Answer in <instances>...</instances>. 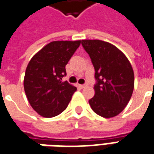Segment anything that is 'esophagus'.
Wrapping results in <instances>:
<instances>
[{
	"mask_svg": "<svg viewBox=\"0 0 154 154\" xmlns=\"http://www.w3.org/2000/svg\"><path fill=\"white\" fill-rule=\"evenodd\" d=\"M88 85L87 84H84V85H80V87L82 89V88H85V87H87Z\"/></svg>",
	"mask_w": 154,
	"mask_h": 154,
	"instance_id": "obj_1",
	"label": "esophagus"
}]
</instances>
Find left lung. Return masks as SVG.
<instances>
[{
	"mask_svg": "<svg viewBox=\"0 0 154 154\" xmlns=\"http://www.w3.org/2000/svg\"><path fill=\"white\" fill-rule=\"evenodd\" d=\"M95 68V96L89 100L95 113L104 118L119 115L129 103L134 87L132 66L115 45L98 39L82 40Z\"/></svg>",
	"mask_w": 154,
	"mask_h": 154,
	"instance_id": "left-lung-1",
	"label": "left lung"
}]
</instances>
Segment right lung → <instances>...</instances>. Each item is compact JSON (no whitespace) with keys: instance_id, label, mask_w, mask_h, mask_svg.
<instances>
[{"instance_id":"add662e5","label":"right lung","mask_w":154,"mask_h":154,"mask_svg":"<svg viewBox=\"0 0 154 154\" xmlns=\"http://www.w3.org/2000/svg\"><path fill=\"white\" fill-rule=\"evenodd\" d=\"M81 40L53 41L34 55L25 71L24 88L32 108L51 118L63 111L77 88L62 79Z\"/></svg>"}]
</instances>
